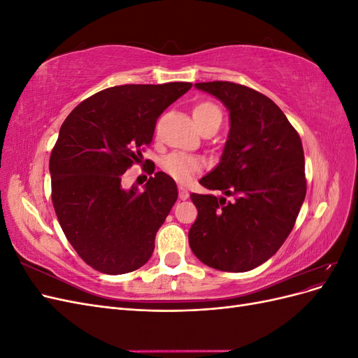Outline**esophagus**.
<instances>
[{
	"mask_svg": "<svg viewBox=\"0 0 358 358\" xmlns=\"http://www.w3.org/2000/svg\"><path fill=\"white\" fill-rule=\"evenodd\" d=\"M178 191H179V199L180 200H187L189 197V192H188V189L185 187H179Z\"/></svg>",
	"mask_w": 358,
	"mask_h": 358,
	"instance_id": "esophagus-1",
	"label": "esophagus"
}]
</instances>
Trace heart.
<instances>
[{"label": "heart", "mask_w": 358, "mask_h": 358, "mask_svg": "<svg viewBox=\"0 0 358 358\" xmlns=\"http://www.w3.org/2000/svg\"><path fill=\"white\" fill-rule=\"evenodd\" d=\"M194 122L197 124L203 134L216 131L222 121V112L212 101H199L192 107ZM162 169L179 183L189 182L201 170V161L196 157L183 154H170L162 161Z\"/></svg>", "instance_id": "obj_1"}]
</instances>
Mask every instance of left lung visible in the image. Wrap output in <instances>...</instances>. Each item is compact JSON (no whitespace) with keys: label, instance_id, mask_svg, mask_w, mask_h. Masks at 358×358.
<instances>
[{"label":"left lung","instance_id":"8db88e82","mask_svg":"<svg viewBox=\"0 0 358 358\" xmlns=\"http://www.w3.org/2000/svg\"><path fill=\"white\" fill-rule=\"evenodd\" d=\"M196 86L230 112L221 162L200 183L234 200L191 194L199 215L188 233L189 246L206 266L248 272L275 255L296 224L306 196L301 140L264 94L222 80Z\"/></svg>","mask_w":358,"mask_h":358}]
</instances>
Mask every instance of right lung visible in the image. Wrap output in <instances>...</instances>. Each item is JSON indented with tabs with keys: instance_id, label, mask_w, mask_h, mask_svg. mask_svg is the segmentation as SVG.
<instances>
[{
	"instance_id": "right-lung-1",
	"label": "right lung",
	"mask_w": 358,
	"mask_h": 358,
	"mask_svg": "<svg viewBox=\"0 0 358 358\" xmlns=\"http://www.w3.org/2000/svg\"><path fill=\"white\" fill-rule=\"evenodd\" d=\"M191 86H112L83 100L61 125L49 161L53 209L74 251L101 273L134 272L154 252L178 200L176 183L162 171L142 191H127L121 180L143 159L159 115Z\"/></svg>"
}]
</instances>
